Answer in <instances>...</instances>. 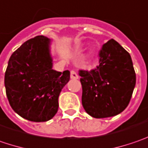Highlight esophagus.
I'll list each match as a JSON object with an SVG mask.
<instances>
[{"label":"esophagus","instance_id":"obj_1","mask_svg":"<svg viewBox=\"0 0 148 148\" xmlns=\"http://www.w3.org/2000/svg\"><path fill=\"white\" fill-rule=\"evenodd\" d=\"M70 78L72 79H79V75L74 70H71L70 71Z\"/></svg>","mask_w":148,"mask_h":148}]
</instances>
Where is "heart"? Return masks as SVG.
<instances>
[{
  "label": "heart",
  "instance_id": "obj_1",
  "mask_svg": "<svg viewBox=\"0 0 148 148\" xmlns=\"http://www.w3.org/2000/svg\"><path fill=\"white\" fill-rule=\"evenodd\" d=\"M88 58L89 59V60H93V58L95 57V55H96V51H95V49H88Z\"/></svg>",
  "mask_w": 148,
  "mask_h": 148
}]
</instances>
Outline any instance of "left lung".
Here are the masks:
<instances>
[{
	"label": "left lung",
	"mask_w": 148,
	"mask_h": 148,
	"mask_svg": "<svg viewBox=\"0 0 148 148\" xmlns=\"http://www.w3.org/2000/svg\"><path fill=\"white\" fill-rule=\"evenodd\" d=\"M99 65L80 70L82 104L95 119L113 117L127 107L136 84V74L129 53L113 39L99 52Z\"/></svg>",
	"instance_id": "left-lung-1"
}]
</instances>
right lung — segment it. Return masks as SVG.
I'll list each match as a JSON object with an SVG mask.
<instances>
[{"instance_id":"obj_1","label":"right lung","mask_w":148,"mask_h":148,"mask_svg":"<svg viewBox=\"0 0 148 148\" xmlns=\"http://www.w3.org/2000/svg\"><path fill=\"white\" fill-rule=\"evenodd\" d=\"M51 40L44 36L25 41L11 55L5 74L10 107L32 122H46L59 108V96L69 81L70 72L53 69Z\"/></svg>"}]
</instances>
